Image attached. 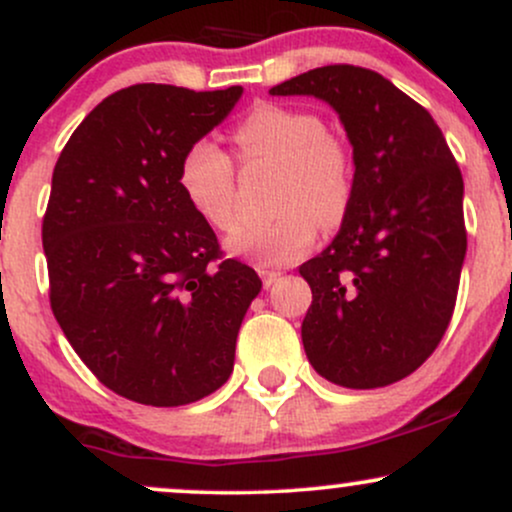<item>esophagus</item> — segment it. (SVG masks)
<instances>
[{
	"label": "esophagus",
	"instance_id": "34e87169",
	"mask_svg": "<svg viewBox=\"0 0 512 512\" xmlns=\"http://www.w3.org/2000/svg\"><path fill=\"white\" fill-rule=\"evenodd\" d=\"M260 276H262L264 289H272L276 281L281 279V272H276V269H260Z\"/></svg>",
	"mask_w": 512,
	"mask_h": 512
}]
</instances>
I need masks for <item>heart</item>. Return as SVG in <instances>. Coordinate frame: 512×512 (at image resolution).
<instances>
[{"instance_id":"b5f03b06","label":"heart","mask_w":512,"mask_h":512,"mask_svg":"<svg viewBox=\"0 0 512 512\" xmlns=\"http://www.w3.org/2000/svg\"><path fill=\"white\" fill-rule=\"evenodd\" d=\"M245 161L281 166L274 209L264 223H240L223 245L228 255L262 264H284L315 243L317 226L334 228L351 202V166L346 149L325 134L322 120L308 110L262 103L236 127ZM178 185L192 211L216 231L233 223V161L214 139L204 137L185 149Z\"/></svg>"}]
</instances>
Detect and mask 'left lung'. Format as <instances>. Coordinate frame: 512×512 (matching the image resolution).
Instances as JSON below:
<instances>
[{
    "mask_svg": "<svg viewBox=\"0 0 512 512\" xmlns=\"http://www.w3.org/2000/svg\"><path fill=\"white\" fill-rule=\"evenodd\" d=\"M269 93L325 101L354 149L339 233L298 267L313 291L305 356L351 390L397 383L436 351L455 310L467 252L460 168L428 110L378 72L330 64Z\"/></svg>",
    "mask_w": 512,
    "mask_h": 512,
    "instance_id": "1",
    "label": "left lung"
}]
</instances>
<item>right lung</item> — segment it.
Returning a JSON list of instances; mask_svg holds the SVG:
<instances>
[{
    "label": "right lung",
    "mask_w": 512,
    "mask_h": 512,
    "mask_svg": "<svg viewBox=\"0 0 512 512\" xmlns=\"http://www.w3.org/2000/svg\"><path fill=\"white\" fill-rule=\"evenodd\" d=\"M243 86L122 88L84 117L57 158L43 250L64 337L108 390L180 407L231 378L236 339L262 291L178 185L185 149L226 120Z\"/></svg>",
    "instance_id": "1"
}]
</instances>
